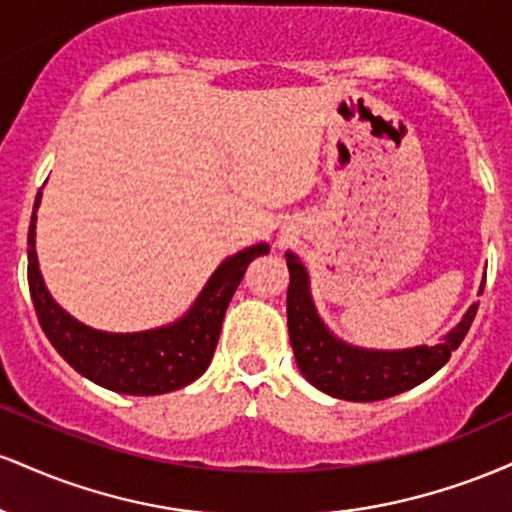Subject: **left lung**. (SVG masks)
Segmentation results:
<instances>
[{
  "mask_svg": "<svg viewBox=\"0 0 512 512\" xmlns=\"http://www.w3.org/2000/svg\"><path fill=\"white\" fill-rule=\"evenodd\" d=\"M286 264L291 274L286 315H289V337L298 368L317 390L346 402H378L424 383L450 361L452 351L467 337L479 308V303L469 305L460 325L445 334L443 342L436 346H414L399 351L361 349L334 337L320 320L310 296L308 272L301 260L293 252H286Z\"/></svg>",
  "mask_w": 512,
  "mask_h": 512,
  "instance_id": "left-lung-1",
  "label": "left lung"
}]
</instances>
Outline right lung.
<instances>
[{"instance_id":"add662e5","label":"right lung","mask_w":512,"mask_h":512,"mask_svg":"<svg viewBox=\"0 0 512 512\" xmlns=\"http://www.w3.org/2000/svg\"><path fill=\"white\" fill-rule=\"evenodd\" d=\"M38 207L40 192L35 197L28 228V289L40 327L76 373L120 395H166L197 380L209 368L219 344L223 315L245 269L255 257L269 252L267 243H257L223 260L195 305L166 327L127 334L101 332L74 320L45 289L35 255Z\"/></svg>"}]
</instances>
